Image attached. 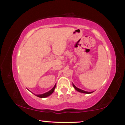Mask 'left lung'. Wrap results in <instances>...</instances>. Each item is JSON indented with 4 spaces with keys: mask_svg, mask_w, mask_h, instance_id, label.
<instances>
[{
    "mask_svg": "<svg viewBox=\"0 0 125 125\" xmlns=\"http://www.w3.org/2000/svg\"><path fill=\"white\" fill-rule=\"evenodd\" d=\"M73 86L74 87V88L77 90V91L79 92H80V93H85V94H90V93H93V92H86V91H85V90H83L77 88V87H76V86H75V85H74V84H73Z\"/></svg>",
    "mask_w": 125,
    "mask_h": 125,
    "instance_id": "left-lung-1",
    "label": "left lung"
}]
</instances>
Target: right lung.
<instances>
[{"label":"right lung","mask_w":125,"mask_h":125,"mask_svg":"<svg viewBox=\"0 0 125 125\" xmlns=\"http://www.w3.org/2000/svg\"><path fill=\"white\" fill-rule=\"evenodd\" d=\"M56 83L55 85H54V86H53V88L52 89H51L50 90H49V91L46 92V93H45L42 94H34L33 93H32V92H31L30 90H29L28 89H28L30 92H31L32 93H33V94H35V95H36L37 97H40V98H46V97L49 96V95H51L53 93V92H54V89H55V88H56Z\"/></svg>","instance_id":"1"}]
</instances>
